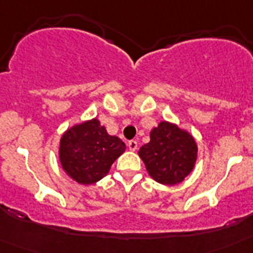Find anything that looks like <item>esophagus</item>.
<instances>
[{"mask_svg":"<svg viewBox=\"0 0 253 253\" xmlns=\"http://www.w3.org/2000/svg\"><path fill=\"white\" fill-rule=\"evenodd\" d=\"M128 147H129V149H130V151H135V149L138 148L137 140H129Z\"/></svg>","mask_w":253,"mask_h":253,"instance_id":"obj_1","label":"esophagus"}]
</instances>
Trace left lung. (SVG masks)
Returning <instances> with one entry per match:
<instances>
[{"label":"left lung","instance_id":"obj_1","mask_svg":"<svg viewBox=\"0 0 253 253\" xmlns=\"http://www.w3.org/2000/svg\"><path fill=\"white\" fill-rule=\"evenodd\" d=\"M149 143L140 147L139 157L149 176L163 185H176L194 169L198 146L194 137L176 124L161 122L151 130Z\"/></svg>","mask_w":253,"mask_h":253}]
</instances>
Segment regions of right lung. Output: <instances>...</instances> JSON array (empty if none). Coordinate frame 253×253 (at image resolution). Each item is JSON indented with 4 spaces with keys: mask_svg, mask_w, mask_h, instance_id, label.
<instances>
[{
    "mask_svg": "<svg viewBox=\"0 0 253 253\" xmlns=\"http://www.w3.org/2000/svg\"><path fill=\"white\" fill-rule=\"evenodd\" d=\"M124 151V142L109 135L95 118L64 131L59 142V162L78 184L91 185L109 173L114 161Z\"/></svg>",
    "mask_w": 253,
    "mask_h": 253,
    "instance_id": "1",
    "label": "right lung"
}]
</instances>
